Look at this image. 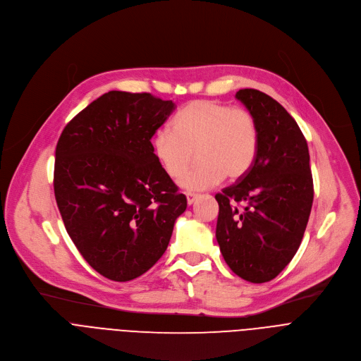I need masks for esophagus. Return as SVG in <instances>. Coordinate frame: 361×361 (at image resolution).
I'll return each mask as SVG.
<instances>
[{"mask_svg":"<svg viewBox=\"0 0 361 361\" xmlns=\"http://www.w3.org/2000/svg\"><path fill=\"white\" fill-rule=\"evenodd\" d=\"M185 197H187V202L191 205V204L198 198V194H194V192H185Z\"/></svg>","mask_w":361,"mask_h":361,"instance_id":"1","label":"esophagus"}]
</instances>
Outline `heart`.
Wrapping results in <instances>:
<instances>
[{
  "label": "heart",
  "mask_w": 361,
  "mask_h": 361,
  "mask_svg": "<svg viewBox=\"0 0 361 361\" xmlns=\"http://www.w3.org/2000/svg\"><path fill=\"white\" fill-rule=\"evenodd\" d=\"M151 149L171 178L182 176L197 150L200 164L178 184L185 190L202 191L226 177L237 180L250 171L259 152V127L245 109L195 99L174 116L171 131L156 133Z\"/></svg>",
  "instance_id": "obj_1"
}]
</instances>
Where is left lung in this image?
<instances>
[{"instance_id": "1", "label": "left lung", "mask_w": 361, "mask_h": 361, "mask_svg": "<svg viewBox=\"0 0 361 361\" xmlns=\"http://www.w3.org/2000/svg\"><path fill=\"white\" fill-rule=\"evenodd\" d=\"M235 98L259 127V152L245 176L216 194V237L233 273L266 283L301 244L314 197L310 154L295 120L274 98L254 88Z\"/></svg>"}]
</instances>
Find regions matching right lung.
<instances>
[{
	"label": "right lung",
	"mask_w": 361,
	"mask_h": 361,
	"mask_svg": "<svg viewBox=\"0 0 361 361\" xmlns=\"http://www.w3.org/2000/svg\"><path fill=\"white\" fill-rule=\"evenodd\" d=\"M174 109L148 92L109 91L57 142L54 194L66 230L84 260L110 280H134L156 264L187 209L151 149Z\"/></svg>",
	"instance_id": "1"
}]
</instances>
